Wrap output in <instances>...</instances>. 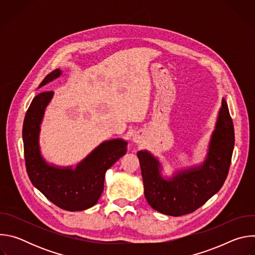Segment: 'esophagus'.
Here are the masks:
<instances>
[{"label":"esophagus","instance_id":"obj_1","mask_svg":"<svg viewBox=\"0 0 255 255\" xmlns=\"http://www.w3.org/2000/svg\"><path fill=\"white\" fill-rule=\"evenodd\" d=\"M133 141L135 143H138V144H141L144 142V139H143V136L139 133H136L134 136H133Z\"/></svg>","mask_w":255,"mask_h":255}]
</instances>
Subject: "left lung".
I'll return each instance as SVG.
<instances>
[{"instance_id": "8db88e82", "label": "left lung", "mask_w": 255, "mask_h": 255, "mask_svg": "<svg viewBox=\"0 0 255 255\" xmlns=\"http://www.w3.org/2000/svg\"><path fill=\"white\" fill-rule=\"evenodd\" d=\"M234 126L225 99L212 135L208 156L200 167L181 170L170 179L160 175L159 161L148 151H139L144 196L159 213L178 217L193 213L222 188L228 175L233 148Z\"/></svg>"}]
</instances>
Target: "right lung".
Segmentation results:
<instances>
[{
    "instance_id": "1",
    "label": "right lung",
    "mask_w": 255,
    "mask_h": 255,
    "mask_svg": "<svg viewBox=\"0 0 255 255\" xmlns=\"http://www.w3.org/2000/svg\"><path fill=\"white\" fill-rule=\"evenodd\" d=\"M55 69L40 84V87L58 78ZM53 92H42L36 96L26 112L23 123L25 165L28 176L51 203L66 211H83L95 206L104 190L105 173L127 150L122 139L105 141L76 169L58 168L47 164L40 155L38 136L44 110Z\"/></svg>"
}]
</instances>
